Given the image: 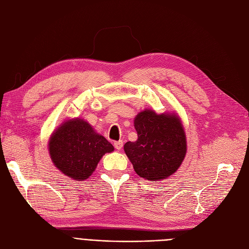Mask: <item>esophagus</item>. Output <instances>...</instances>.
<instances>
[{
  "label": "esophagus",
  "mask_w": 249,
  "mask_h": 249,
  "mask_svg": "<svg viewBox=\"0 0 249 249\" xmlns=\"http://www.w3.org/2000/svg\"><path fill=\"white\" fill-rule=\"evenodd\" d=\"M123 145H124V142H123L122 140L115 141V142H114V147H115L116 149H118V150L123 148Z\"/></svg>",
  "instance_id": "obj_1"
}]
</instances>
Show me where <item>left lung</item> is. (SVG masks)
<instances>
[{
  "instance_id": "left-lung-1",
  "label": "left lung",
  "mask_w": 249,
  "mask_h": 249,
  "mask_svg": "<svg viewBox=\"0 0 249 249\" xmlns=\"http://www.w3.org/2000/svg\"><path fill=\"white\" fill-rule=\"evenodd\" d=\"M134 126L138 139L126 142L124 148L137 175L150 182L173 175L187 153L186 134L178 116L146 109L135 117Z\"/></svg>"
}]
</instances>
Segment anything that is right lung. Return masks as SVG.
I'll list each match as a JSON object with an SVG mask.
<instances>
[{
    "label": "right lung",
    "instance_id": "add662e5",
    "mask_svg": "<svg viewBox=\"0 0 249 249\" xmlns=\"http://www.w3.org/2000/svg\"><path fill=\"white\" fill-rule=\"evenodd\" d=\"M113 150L111 143L81 118L65 120L49 141L53 163L63 175L76 180L88 178L102 157Z\"/></svg>",
    "mask_w": 249,
    "mask_h": 249
}]
</instances>
